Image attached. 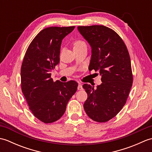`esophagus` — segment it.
<instances>
[{
	"instance_id": "34e87169",
	"label": "esophagus",
	"mask_w": 152,
	"mask_h": 152,
	"mask_svg": "<svg viewBox=\"0 0 152 152\" xmlns=\"http://www.w3.org/2000/svg\"><path fill=\"white\" fill-rule=\"evenodd\" d=\"M78 90H82L83 89V88H82V86L80 84V83H79V85L78 86Z\"/></svg>"
}]
</instances>
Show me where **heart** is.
Listing matches in <instances>:
<instances>
[{
  "label": "heart",
  "mask_w": 152,
  "mask_h": 152,
  "mask_svg": "<svg viewBox=\"0 0 152 152\" xmlns=\"http://www.w3.org/2000/svg\"><path fill=\"white\" fill-rule=\"evenodd\" d=\"M74 48H77V47H80L81 46H83V45H86L84 42L81 40H77L74 42Z\"/></svg>",
  "instance_id": "obj_1"
}]
</instances>
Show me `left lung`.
<instances>
[{
  "mask_svg": "<svg viewBox=\"0 0 152 152\" xmlns=\"http://www.w3.org/2000/svg\"><path fill=\"white\" fill-rule=\"evenodd\" d=\"M78 29L91 47L89 69L99 71L102 82L96 88L83 85L88 93L83 108L93 120L106 122L124 107L133 85L129 53L121 38L111 28L91 25Z\"/></svg>",
  "mask_w": 152,
  "mask_h": 152,
  "instance_id": "obj_1",
  "label": "left lung"
}]
</instances>
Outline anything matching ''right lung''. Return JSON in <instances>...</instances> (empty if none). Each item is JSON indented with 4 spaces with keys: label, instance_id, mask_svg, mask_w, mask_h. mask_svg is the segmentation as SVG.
Segmentation results:
<instances>
[{
    "label": "right lung",
    "instance_id": "add662e5",
    "mask_svg": "<svg viewBox=\"0 0 152 152\" xmlns=\"http://www.w3.org/2000/svg\"><path fill=\"white\" fill-rule=\"evenodd\" d=\"M72 27H50L41 31L28 46L21 69V90L37 119L50 124L60 119L78 83L53 82L51 72L59 63L61 42Z\"/></svg>",
    "mask_w": 152,
    "mask_h": 152
}]
</instances>
